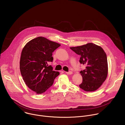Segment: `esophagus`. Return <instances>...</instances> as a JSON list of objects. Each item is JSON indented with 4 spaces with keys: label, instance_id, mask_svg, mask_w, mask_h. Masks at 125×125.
Wrapping results in <instances>:
<instances>
[{
    "label": "esophagus",
    "instance_id": "1",
    "mask_svg": "<svg viewBox=\"0 0 125 125\" xmlns=\"http://www.w3.org/2000/svg\"><path fill=\"white\" fill-rule=\"evenodd\" d=\"M65 73L67 74H69V75H70V74H72V72L71 71H69L68 72H65Z\"/></svg>",
    "mask_w": 125,
    "mask_h": 125
}]
</instances>
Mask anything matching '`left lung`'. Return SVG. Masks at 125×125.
I'll use <instances>...</instances> for the list:
<instances>
[{"instance_id":"obj_1","label":"left lung","mask_w":125,"mask_h":125,"mask_svg":"<svg viewBox=\"0 0 125 125\" xmlns=\"http://www.w3.org/2000/svg\"><path fill=\"white\" fill-rule=\"evenodd\" d=\"M70 49L80 56L79 62L86 65L80 73L83 81L79 87L86 92L98 89L105 80L108 73L107 56L103 49L92 43Z\"/></svg>"}]
</instances>
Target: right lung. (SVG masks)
<instances>
[{
	"label": "right lung",
	"instance_id": "1",
	"mask_svg": "<svg viewBox=\"0 0 125 125\" xmlns=\"http://www.w3.org/2000/svg\"><path fill=\"white\" fill-rule=\"evenodd\" d=\"M61 46L43 37H38L24 46L21 53L20 68L23 81L36 94L44 93L52 86L59 72L53 70L52 53Z\"/></svg>",
	"mask_w": 125,
	"mask_h": 125
}]
</instances>
